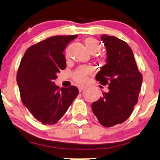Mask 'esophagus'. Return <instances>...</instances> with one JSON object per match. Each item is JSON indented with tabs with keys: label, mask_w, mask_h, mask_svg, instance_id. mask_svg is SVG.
Masks as SVG:
<instances>
[{
	"label": "esophagus",
	"mask_w": 160,
	"mask_h": 160,
	"mask_svg": "<svg viewBox=\"0 0 160 160\" xmlns=\"http://www.w3.org/2000/svg\"><path fill=\"white\" fill-rule=\"evenodd\" d=\"M78 90H79L80 92H82L83 90L86 89L87 87H85V86H78Z\"/></svg>",
	"instance_id": "34e87169"
}]
</instances>
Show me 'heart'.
<instances>
[{
	"label": "heart",
	"mask_w": 160,
	"mask_h": 160,
	"mask_svg": "<svg viewBox=\"0 0 160 160\" xmlns=\"http://www.w3.org/2000/svg\"><path fill=\"white\" fill-rule=\"evenodd\" d=\"M84 43L87 50L91 54H96L101 47L99 42L95 38H88L84 41ZM92 72V69L90 67H82L73 72V79L77 83L84 84L88 82V77L91 76Z\"/></svg>",
	"instance_id": "obj_1"
}]
</instances>
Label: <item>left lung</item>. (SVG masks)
Wrapping results in <instances>:
<instances>
[{
  "label": "left lung",
  "instance_id": "obj_1",
  "mask_svg": "<svg viewBox=\"0 0 160 160\" xmlns=\"http://www.w3.org/2000/svg\"><path fill=\"white\" fill-rule=\"evenodd\" d=\"M106 47V64L96 76L108 92L92 102L91 108L104 127H112L128 119L137 104L142 76L138 70L133 51L125 41L115 36L102 35Z\"/></svg>",
  "mask_w": 160,
  "mask_h": 160
}]
</instances>
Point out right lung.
Returning a JSON list of instances; mask_svg holds the SVG:
<instances>
[{
    "mask_svg": "<svg viewBox=\"0 0 160 160\" xmlns=\"http://www.w3.org/2000/svg\"><path fill=\"white\" fill-rule=\"evenodd\" d=\"M78 35H56L29 47L17 73L21 98L24 106L44 125L56 123L78 93L76 87L55 84L57 74L66 68L64 51Z\"/></svg>",
    "mask_w": 160,
    "mask_h": 160,
    "instance_id": "right-lung-1",
    "label": "right lung"
}]
</instances>
